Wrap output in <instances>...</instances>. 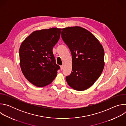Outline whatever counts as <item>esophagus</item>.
I'll return each instance as SVG.
<instances>
[{"mask_svg": "<svg viewBox=\"0 0 126 126\" xmlns=\"http://www.w3.org/2000/svg\"><path fill=\"white\" fill-rule=\"evenodd\" d=\"M60 69H61V70H62L63 69V65L60 66Z\"/></svg>", "mask_w": 126, "mask_h": 126, "instance_id": "esophagus-1", "label": "esophagus"}]
</instances>
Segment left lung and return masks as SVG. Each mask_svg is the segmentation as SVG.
<instances>
[{"instance_id":"8db88e82","label":"left lung","mask_w":126,"mask_h":126,"mask_svg":"<svg viewBox=\"0 0 126 126\" xmlns=\"http://www.w3.org/2000/svg\"><path fill=\"white\" fill-rule=\"evenodd\" d=\"M61 37L72 54V72L66 81L75 90H85L94 84L104 69V48L92 33L80 26L63 28Z\"/></svg>"}]
</instances>
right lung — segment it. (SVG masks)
Returning <instances> with one entry per match:
<instances>
[{"mask_svg": "<svg viewBox=\"0 0 126 126\" xmlns=\"http://www.w3.org/2000/svg\"><path fill=\"white\" fill-rule=\"evenodd\" d=\"M61 28L36 30L22 42L20 66L25 77L36 87L46 86L55 78L60 66L55 62L53 47L60 37Z\"/></svg>", "mask_w": 126, "mask_h": 126, "instance_id": "1", "label": "right lung"}]
</instances>
